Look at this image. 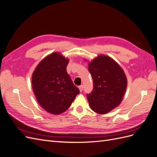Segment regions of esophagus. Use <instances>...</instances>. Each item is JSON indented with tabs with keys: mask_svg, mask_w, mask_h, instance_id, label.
I'll return each mask as SVG.
<instances>
[{
	"mask_svg": "<svg viewBox=\"0 0 157 157\" xmlns=\"http://www.w3.org/2000/svg\"><path fill=\"white\" fill-rule=\"evenodd\" d=\"M78 89L80 90V92H82V90H83V86H82V85H81V86H78Z\"/></svg>",
	"mask_w": 157,
	"mask_h": 157,
	"instance_id": "1",
	"label": "esophagus"
}]
</instances>
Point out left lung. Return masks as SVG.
Masks as SVG:
<instances>
[{
	"mask_svg": "<svg viewBox=\"0 0 157 157\" xmlns=\"http://www.w3.org/2000/svg\"><path fill=\"white\" fill-rule=\"evenodd\" d=\"M93 90L86 96L94 111L106 114L119 105L127 86L124 71L108 56L100 55L88 65Z\"/></svg>",
	"mask_w": 157,
	"mask_h": 157,
	"instance_id": "8db88e82",
	"label": "left lung"
}]
</instances>
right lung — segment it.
<instances>
[{
    "label": "right lung",
    "instance_id": "obj_1",
    "mask_svg": "<svg viewBox=\"0 0 157 157\" xmlns=\"http://www.w3.org/2000/svg\"><path fill=\"white\" fill-rule=\"evenodd\" d=\"M68 63L55 52L42 60L33 73V89L38 102L54 115L67 110L80 93L67 72Z\"/></svg>",
    "mask_w": 157,
    "mask_h": 157
}]
</instances>
